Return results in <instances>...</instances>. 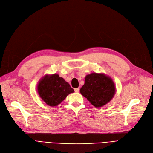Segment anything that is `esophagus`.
I'll use <instances>...</instances> for the list:
<instances>
[{"instance_id": "esophagus-1", "label": "esophagus", "mask_w": 153, "mask_h": 153, "mask_svg": "<svg viewBox=\"0 0 153 153\" xmlns=\"http://www.w3.org/2000/svg\"><path fill=\"white\" fill-rule=\"evenodd\" d=\"M74 90H75V91L76 92V93H78V92H79V88H75L74 89Z\"/></svg>"}]
</instances>
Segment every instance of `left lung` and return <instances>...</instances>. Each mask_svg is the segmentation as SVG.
Masks as SVG:
<instances>
[{"instance_id": "left-lung-1", "label": "left lung", "mask_w": 153, "mask_h": 153, "mask_svg": "<svg viewBox=\"0 0 153 153\" xmlns=\"http://www.w3.org/2000/svg\"><path fill=\"white\" fill-rule=\"evenodd\" d=\"M115 92V85L111 77L104 74L97 73L86 75L85 84L80 89L82 95L97 108L110 102Z\"/></svg>"}]
</instances>
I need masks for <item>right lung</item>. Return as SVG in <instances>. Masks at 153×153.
Returning a JSON list of instances; mask_svg holds the SVG:
<instances>
[{
	"label": "right lung",
	"instance_id": "add662e5",
	"mask_svg": "<svg viewBox=\"0 0 153 153\" xmlns=\"http://www.w3.org/2000/svg\"><path fill=\"white\" fill-rule=\"evenodd\" d=\"M37 91L40 97L50 106H56L74 90L58 74L46 75L39 81Z\"/></svg>",
	"mask_w": 153,
	"mask_h": 153
}]
</instances>
